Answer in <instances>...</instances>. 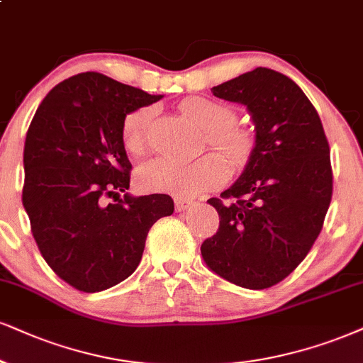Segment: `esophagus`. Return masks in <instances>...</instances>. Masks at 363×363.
I'll list each match as a JSON object with an SVG mask.
<instances>
[{"label":"esophagus","instance_id":"1","mask_svg":"<svg viewBox=\"0 0 363 363\" xmlns=\"http://www.w3.org/2000/svg\"><path fill=\"white\" fill-rule=\"evenodd\" d=\"M191 205L190 200H185V199H174V208L178 210V212H183V210H186Z\"/></svg>","mask_w":363,"mask_h":363}]
</instances>
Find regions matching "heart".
I'll return each mask as SVG.
<instances>
[{"instance_id": "1", "label": "heart", "mask_w": 363, "mask_h": 363, "mask_svg": "<svg viewBox=\"0 0 363 363\" xmlns=\"http://www.w3.org/2000/svg\"><path fill=\"white\" fill-rule=\"evenodd\" d=\"M180 111L205 131V145L212 147L230 168H242L254 153V136L247 129L237 126V111L225 102L203 96L186 97ZM158 109L143 106L126 116L121 138L128 153L141 156L150 146ZM225 180V167L217 156L207 155L195 161H174L155 158L141 164L136 173V183L141 190L177 196H191L200 191L216 189Z\"/></svg>"}]
</instances>
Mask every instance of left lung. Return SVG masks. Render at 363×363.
I'll list each match as a JSON object with an SVG mask.
<instances>
[{"label": "left lung", "instance_id": "8db88e82", "mask_svg": "<svg viewBox=\"0 0 363 363\" xmlns=\"http://www.w3.org/2000/svg\"><path fill=\"white\" fill-rule=\"evenodd\" d=\"M212 92L247 107L256 147L242 177L208 199L220 223L200 250L229 283L271 288L296 269L323 229L333 194L328 140L305 92L276 70L257 67Z\"/></svg>", "mask_w": 363, "mask_h": 363}]
</instances>
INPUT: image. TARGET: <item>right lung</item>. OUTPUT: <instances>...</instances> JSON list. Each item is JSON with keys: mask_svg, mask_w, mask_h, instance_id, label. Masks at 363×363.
I'll use <instances>...</instances> for the list:
<instances>
[{"mask_svg": "<svg viewBox=\"0 0 363 363\" xmlns=\"http://www.w3.org/2000/svg\"><path fill=\"white\" fill-rule=\"evenodd\" d=\"M161 96L99 72L57 84L26 133L23 207L40 254L84 293L113 288L141 261L153 223L173 213L172 196L119 199L131 182L121 129L126 114ZM113 196L116 204H106Z\"/></svg>", "mask_w": 363, "mask_h": 363, "instance_id": "1", "label": "right lung"}]
</instances>
